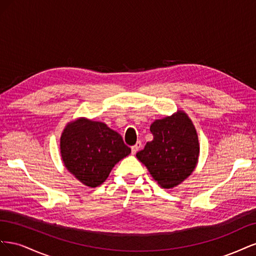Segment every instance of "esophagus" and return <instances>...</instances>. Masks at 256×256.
<instances>
[{"instance_id":"obj_1","label":"esophagus","mask_w":256,"mask_h":256,"mask_svg":"<svg viewBox=\"0 0 256 256\" xmlns=\"http://www.w3.org/2000/svg\"><path fill=\"white\" fill-rule=\"evenodd\" d=\"M141 147H142V143H141V142H138L134 146L131 147V152H132L134 154H136L138 152V150L141 148Z\"/></svg>"}]
</instances>
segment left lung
Returning a JSON list of instances; mask_svg holds the SVG:
<instances>
[{
  "mask_svg": "<svg viewBox=\"0 0 256 256\" xmlns=\"http://www.w3.org/2000/svg\"><path fill=\"white\" fill-rule=\"evenodd\" d=\"M152 141L136 152V158L164 189L182 184L194 171L200 156L196 129L188 114L177 110L150 125Z\"/></svg>",
  "mask_w": 256,
  "mask_h": 256,
  "instance_id": "obj_1",
  "label": "left lung"
}]
</instances>
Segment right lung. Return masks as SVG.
Here are the masks:
<instances>
[{"label": "right lung", "mask_w": 256, "mask_h": 256, "mask_svg": "<svg viewBox=\"0 0 256 256\" xmlns=\"http://www.w3.org/2000/svg\"><path fill=\"white\" fill-rule=\"evenodd\" d=\"M60 150L68 172L90 188L104 184L114 166L131 152L118 132L104 122L86 118L67 124Z\"/></svg>", "instance_id": "1"}]
</instances>
